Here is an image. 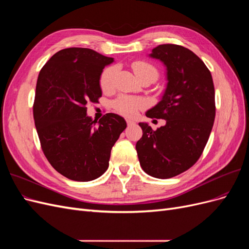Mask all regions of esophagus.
Here are the masks:
<instances>
[{
    "label": "esophagus",
    "mask_w": 249,
    "mask_h": 249,
    "mask_svg": "<svg viewBox=\"0 0 249 249\" xmlns=\"http://www.w3.org/2000/svg\"><path fill=\"white\" fill-rule=\"evenodd\" d=\"M126 124H127V125H133V124H135V122L132 119H126Z\"/></svg>",
    "instance_id": "1"
}]
</instances>
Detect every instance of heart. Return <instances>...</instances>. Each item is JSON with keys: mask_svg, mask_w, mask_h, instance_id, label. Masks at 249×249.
<instances>
[{"mask_svg": "<svg viewBox=\"0 0 249 249\" xmlns=\"http://www.w3.org/2000/svg\"><path fill=\"white\" fill-rule=\"evenodd\" d=\"M132 69L139 80L150 78L154 82L159 77V71L152 63L142 61H135L132 64ZM117 66L111 65L105 69L100 77V86L104 92H111L114 89V81L117 72ZM145 102L142 99H136L131 96H120L113 103L114 109L124 116H134L137 112L145 107Z\"/></svg>", "mask_w": 249, "mask_h": 249, "instance_id": "obj_1", "label": "heart"}]
</instances>
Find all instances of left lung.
<instances>
[{"label": "left lung", "mask_w": 249, "mask_h": 249, "mask_svg": "<svg viewBox=\"0 0 249 249\" xmlns=\"http://www.w3.org/2000/svg\"><path fill=\"white\" fill-rule=\"evenodd\" d=\"M150 57L167 69L162 100L149 109V118L166 120L154 131L140 123L142 137L136 143L140 166L157 178H169L192 167L201 156L215 119L212 74L202 60L178 44H160Z\"/></svg>", "instance_id": "1"}]
</instances>
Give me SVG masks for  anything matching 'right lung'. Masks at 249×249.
I'll use <instances>...</instances> for the list:
<instances>
[{"label": "right lung", "mask_w": 249, "mask_h": 249, "mask_svg": "<svg viewBox=\"0 0 249 249\" xmlns=\"http://www.w3.org/2000/svg\"><path fill=\"white\" fill-rule=\"evenodd\" d=\"M112 62L93 50L69 48L53 55L38 74L33 116L40 145L52 166L70 179L100 178L126 127L114 113L99 122L86 113L89 103H99L101 73Z\"/></svg>", "instance_id": "obj_1"}]
</instances>
